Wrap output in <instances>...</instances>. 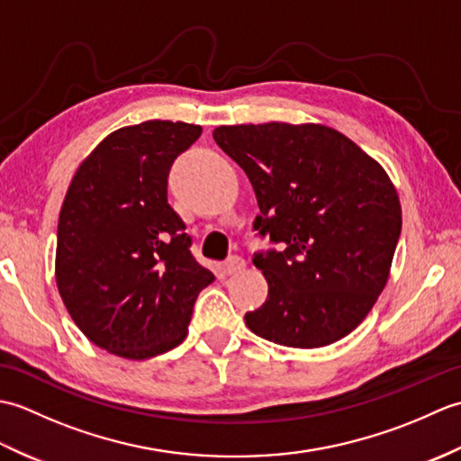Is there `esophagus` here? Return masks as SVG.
<instances>
[{
    "label": "esophagus",
    "instance_id": "1",
    "mask_svg": "<svg viewBox=\"0 0 461 461\" xmlns=\"http://www.w3.org/2000/svg\"><path fill=\"white\" fill-rule=\"evenodd\" d=\"M246 269V259L240 256H231L228 261L223 263V273L225 276H236V273Z\"/></svg>",
    "mask_w": 461,
    "mask_h": 461
}]
</instances>
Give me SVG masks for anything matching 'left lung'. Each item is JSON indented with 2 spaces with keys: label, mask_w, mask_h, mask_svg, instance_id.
<instances>
[{
  "label": "left lung",
  "mask_w": 461,
  "mask_h": 461,
  "mask_svg": "<svg viewBox=\"0 0 461 461\" xmlns=\"http://www.w3.org/2000/svg\"><path fill=\"white\" fill-rule=\"evenodd\" d=\"M213 140L253 185V230L285 246L253 258L269 295L246 325L293 348L347 337L384 289L402 230L384 168L322 124L218 126Z\"/></svg>",
  "instance_id": "1"
}]
</instances>
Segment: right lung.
<instances>
[{
	"instance_id": "1",
	"label": "right lung",
	"mask_w": 461,
	"mask_h": 461,
	"mask_svg": "<svg viewBox=\"0 0 461 461\" xmlns=\"http://www.w3.org/2000/svg\"><path fill=\"white\" fill-rule=\"evenodd\" d=\"M202 126L146 121L114 131L77 168L59 213L55 279L83 335L144 360L185 339L194 303L215 279L190 253L168 203L172 162Z\"/></svg>"
}]
</instances>
